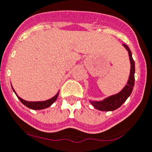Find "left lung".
Instances as JSON below:
<instances>
[{
  "label": "left lung",
  "mask_w": 152,
  "mask_h": 152,
  "mask_svg": "<svg viewBox=\"0 0 152 152\" xmlns=\"http://www.w3.org/2000/svg\"><path fill=\"white\" fill-rule=\"evenodd\" d=\"M129 55L130 62V72L126 84L120 92L113 95L109 96L102 100H90V102L96 109L102 111H112L118 109L125 102L130 96L133 90L135 83V62L132 56V53L130 48L126 44H123Z\"/></svg>",
  "instance_id": "left-lung-1"
}]
</instances>
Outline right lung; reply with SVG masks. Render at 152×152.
Returning <instances> with one entry per match:
<instances>
[{
    "label": "right lung",
    "mask_w": 152,
    "mask_h": 152,
    "mask_svg": "<svg viewBox=\"0 0 152 152\" xmlns=\"http://www.w3.org/2000/svg\"><path fill=\"white\" fill-rule=\"evenodd\" d=\"M12 90H13V92L15 93V94L16 95V96L18 97V99L21 101V102H22L24 105H26V107H28V108L33 110H41V109H44V108H49V107L51 106V105L53 104L54 102L57 99V98H58L59 94V91L53 97H52V98L50 99L45 100V101L29 102V101H26V100H24L23 99L19 97V96L17 95V93H16V91H15L14 89H13V87H12Z\"/></svg>",
    "instance_id": "right-lung-1"
}]
</instances>
